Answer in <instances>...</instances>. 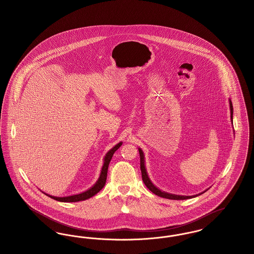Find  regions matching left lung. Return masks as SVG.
Listing matches in <instances>:
<instances>
[{
    "mask_svg": "<svg viewBox=\"0 0 254 254\" xmlns=\"http://www.w3.org/2000/svg\"><path fill=\"white\" fill-rule=\"evenodd\" d=\"M230 119H231V123H232V116H233V107H232V103L230 100ZM139 150V154H140V167H141V172H142V179L145 183V187L154 194H156L157 196H160L162 198H167V199H170V200H186V199H190V198H194L196 196H199L201 194L204 193L206 190H205L204 192H201V193L196 194V195H192V196H186V195H177V194H171L169 192H166V191H162L161 190H159L157 187H155L153 185V183L150 181L149 177H148V174H147V171L145 169V155H144V152L143 150L139 147L138 148Z\"/></svg>",
    "mask_w": 254,
    "mask_h": 254,
    "instance_id": "left-lung-1",
    "label": "left lung"
}]
</instances>
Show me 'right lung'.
Wrapping results in <instances>:
<instances>
[{"label":"right lung","instance_id":"add662e5","mask_svg":"<svg viewBox=\"0 0 254 254\" xmlns=\"http://www.w3.org/2000/svg\"><path fill=\"white\" fill-rule=\"evenodd\" d=\"M122 142L118 143L117 145H114L109 151H108V153L106 154V156L104 157V164H103V167L101 169V173H100V176L98 178L96 183L90 188L88 189L87 190H85L84 192H81L79 194H74V195H70V196H64V197H57V196H52V195H49L47 194L46 192H43L46 195H48L50 198L56 200V201H59V202H64V203H73V202H79V201H84L86 199H89L90 197L94 196L95 194L98 193L105 186L106 181H107V176H108V169H109V165L111 158L113 156L114 152L121 146Z\"/></svg>","mask_w":254,"mask_h":254}]
</instances>
